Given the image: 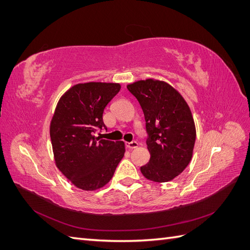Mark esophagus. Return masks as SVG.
I'll use <instances>...</instances> for the list:
<instances>
[{"mask_svg":"<svg viewBox=\"0 0 250 250\" xmlns=\"http://www.w3.org/2000/svg\"><path fill=\"white\" fill-rule=\"evenodd\" d=\"M139 146V144L137 142H126V147L128 149H135Z\"/></svg>","mask_w":250,"mask_h":250,"instance_id":"34e87169","label":"esophagus"}]
</instances>
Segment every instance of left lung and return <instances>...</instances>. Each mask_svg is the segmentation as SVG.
Segmentation results:
<instances>
[{
  "label": "left lung",
  "instance_id": "1",
  "mask_svg": "<svg viewBox=\"0 0 250 250\" xmlns=\"http://www.w3.org/2000/svg\"><path fill=\"white\" fill-rule=\"evenodd\" d=\"M144 112L148 133V164L141 167L147 179L167 183L178 176L193 156L196 128L188 103L169 83L146 79L127 85Z\"/></svg>",
  "mask_w": 250,
  "mask_h": 250
}]
</instances>
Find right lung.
Returning a JSON list of instances; mask_svg holds the SVG:
<instances>
[{"label":"right lung","instance_id":"1","mask_svg":"<svg viewBox=\"0 0 250 250\" xmlns=\"http://www.w3.org/2000/svg\"><path fill=\"white\" fill-rule=\"evenodd\" d=\"M120 89V83H78L60 97L52 117L50 137L56 167L83 191L108 184L124 156V142L94 135L105 127L104 108Z\"/></svg>","mask_w":250,"mask_h":250}]
</instances>
